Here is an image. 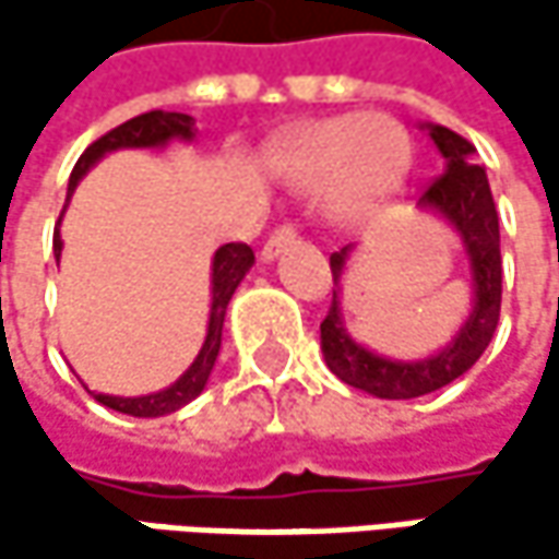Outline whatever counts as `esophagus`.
<instances>
[{
	"label": "esophagus",
	"instance_id": "34e87169",
	"mask_svg": "<svg viewBox=\"0 0 559 559\" xmlns=\"http://www.w3.org/2000/svg\"><path fill=\"white\" fill-rule=\"evenodd\" d=\"M290 246H297V229H294L290 223H284V226H278V229L265 239V246H262V259H265V262H275L281 252H287Z\"/></svg>",
	"mask_w": 559,
	"mask_h": 559
}]
</instances>
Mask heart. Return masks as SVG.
I'll return each instance as SVG.
<instances>
[{
    "instance_id": "1",
    "label": "heart",
    "mask_w": 559,
    "mask_h": 559,
    "mask_svg": "<svg viewBox=\"0 0 559 559\" xmlns=\"http://www.w3.org/2000/svg\"><path fill=\"white\" fill-rule=\"evenodd\" d=\"M407 168V135L379 116H336L310 126L287 152L284 170L300 190L326 191L340 219H359L397 187Z\"/></svg>"
}]
</instances>
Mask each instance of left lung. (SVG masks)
Listing matches in <instances>:
<instances>
[{
  "label": "left lung",
  "mask_w": 559,
  "mask_h": 559,
  "mask_svg": "<svg viewBox=\"0 0 559 559\" xmlns=\"http://www.w3.org/2000/svg\"><path fill=\"white\" fill-rule=\"evenodd\" d=\"M424 129L430 132L447 165H443V174L433 177V183L420 193L417 206L443 216L463 239V249L469 255V272H473V294H476L466 323L437 356L417 359V362L385 359L359 346L343 323L340 290H336L353 246L330 255L336 287H333L330 310L320 323V346H323V359L330 372L353 389L369 391L376 397H391V401L430 394L456 382L463 372H469L486 353V346L492 343V333L499 326V310H502L499 213H496V200L489 190V177L479 165H473L476 148L463 135L450 132L447 126H430V122Z\"/></svg>",
  "instance_id": "8db88e82"
}]
</instances>
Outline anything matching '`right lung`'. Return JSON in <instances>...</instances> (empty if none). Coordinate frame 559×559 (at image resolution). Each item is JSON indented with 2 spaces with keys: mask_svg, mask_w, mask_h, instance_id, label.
I'll return each mask as SVG.
<instances>
[{
  "mask_svg": "<svg viewBox=\"0 0 559 559\" xmlns=\"http://www.w3.org/2000/svg\"><path fill=\"white\" fill-rule=\"evenodd\" d=\"M174 139L180 142H190L193 139V119L187 112H165V109H152V112H142L122 126H116L112 132H106L103 139H96L76 162V168L70 174V183H67V200L70 193L76 190V183L83 180V174L93 168L106 152H119V148H162ZM67 206V203H63ZM60 226V219H57ZM60 229H55V255L60 259ZM255 255L246 242H226L216 249L213 255V304H210V323H206V340L197 353V359L190 362V369L168 385L165 391H155V394H142V397H116V394H96L93 397L119 414H132V417H165L174 414L177 407H183L187 401H193L200 391L206 389V379L216 366V356H219V343H223V320H226V307L239 287V281L246 278V272L252 269Z\"/></svg>",
  "mask_w": 559,
  "mask_h": 559,
  "instance_id": "add662e5",
  "label": "right lung"
}]
</instances>
